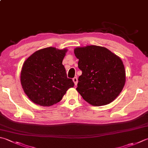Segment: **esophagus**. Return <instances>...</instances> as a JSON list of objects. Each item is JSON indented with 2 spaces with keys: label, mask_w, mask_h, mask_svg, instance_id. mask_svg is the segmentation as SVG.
Here are the masks:
<instances>
[{
  "label": "esophagus",
  "mask_w": 148,
  "mask_h": 148,
  "mask_svg": "<svg viewBox=\"0 0 148 148\" xmlns=\"http://www.w3.org/2000/svg\"><path fill=\"white\" fill-rule=\"evenodd\" d=\"M73 81L74 84H75V86H77V82H78L77 77H74L73 79Z\"/></svg>",
  "instance_id": "34e87169"
}]
</instances>
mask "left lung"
Returning <instances> with one entry per match:
<instances>
[{"label": "left lung", "instance_id": "left-lung-1", "mask_svg": "<svg viewBox=\"0 0 148 148\" xmlns=\"http://www.w3.org/2000/svg\"><path fill=\"white\" fill-rule=\"evenodd\" d=\"M82 71L77 91L84 100L100 106L113 102L123 89L126 71L122 60L104 47L87 46L74 49Z\"/></svg>", "mask_w": 148, "mask_h": 148}]
</instances>
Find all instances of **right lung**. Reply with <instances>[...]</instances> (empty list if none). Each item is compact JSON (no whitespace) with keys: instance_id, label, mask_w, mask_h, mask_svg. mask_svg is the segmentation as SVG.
<instances>
[{"instance_id":"add662e5","label":"right lung","mask_w":148,"mask_h":148,"mask_svg":"<svg viewBox=\"0 0 148 148\" xmlns=\"http://www.w3.org/2000/svg\"><path fill=\"white\" fill-rule=\"evenodd\" d=\"M67 49L49 47L35 51L22 66L21 82L24 93L32 101L50 106L62 100L74 82L67 77L62 60Z\"/></svg>"}]
</instances>
